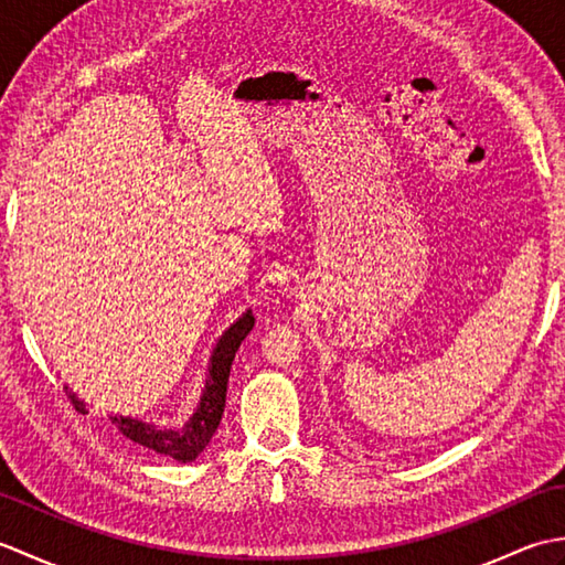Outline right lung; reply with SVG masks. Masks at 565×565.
<instances>
[{
    "instance_id": "right-lung-1",
    "label": "right lung",
    "mask_w": 565,
    "mask_h": 565,
    "mask_svg": "<svg viewBox=\"0 0 565 565\" xmlns=\"http://www.w3.org/2000/svg\"><path fill=\"white\" fill-rule=\"evenodd\" d=\"M252 328H255V316H252V310H245V313L239 316L233 326L221 334L218 340H215L213 352H211V362H209L206 383H203L199 405H196L194 415H191L184 423V427L154 425V423H148V419L134 417V415H109V419L118 427V431H121L124 437L140 444V447H148L152 451L170 456V459H177L182 463L194 461L196 456L209 447L211 437L215 435V429H218V425H221L223 407H225L227 376H231L233 359ZM65 391L79 413H89L87 403L77 398L75 391H72L70 386H65Z\"/></svg>"
}]
</instances>
